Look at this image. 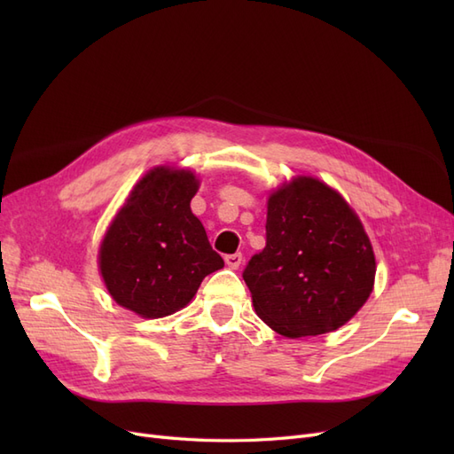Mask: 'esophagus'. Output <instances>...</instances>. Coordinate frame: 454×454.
Masks as SVG:
<instances>
[{
	"mask_svg": "<svg viewBox=\"0 0 454 454\" xmlns=\"http://www.w3.org/2000/svg\"><path fill=\"white\" fill-rule=\"evenodd\" d=\"M225 263L231 267V269H239L240 263H242V254H229L225 255Z\"/></svg>",
	"mask_w": 454,
	"mask_h": 454,
	"instance_id": "esophagus-1",
	"label": "esophagus"
}]
</instances>
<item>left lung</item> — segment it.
<instances>
[{
  "instance_id": "8db88e82",
  "label": "left lung",
  "mask_w": 454,
  "mask_h": 454,
  "mask_svg": "<svg viewBox=\"0 0 454 454\" xmlns=\"http://www.w3.org/2000/svg\"><path fill=\"white\" fill-rule=\"evenodd\" d=\"M267 244L242 278L261 320L284 337L347 324L367 301L375 255L362 222L337 191L295 177L269 197Z\"/></svg>"
}]
</instances>
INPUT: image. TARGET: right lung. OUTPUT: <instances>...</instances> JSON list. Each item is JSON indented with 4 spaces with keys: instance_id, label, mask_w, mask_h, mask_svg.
Masks as SVG:
<instances>
[{
    "instance_id": "obj_1",
    "label": "right lung",
    "mask_w": 454,
    "mask_h": 454,
    "mask_svg": "<svg viewBox=\"0 0 454 454\" xmlns=\"http://www.w3.org/2000/svg\"><path fill=\"white\" fill-rule=\"evenodd\" d=\"M199 182L187 170L145 174L119 210L100 246L107 292L144 318L184 309L210 272L223 267L191 212Z\"/></svg>"
}]
</instances>
